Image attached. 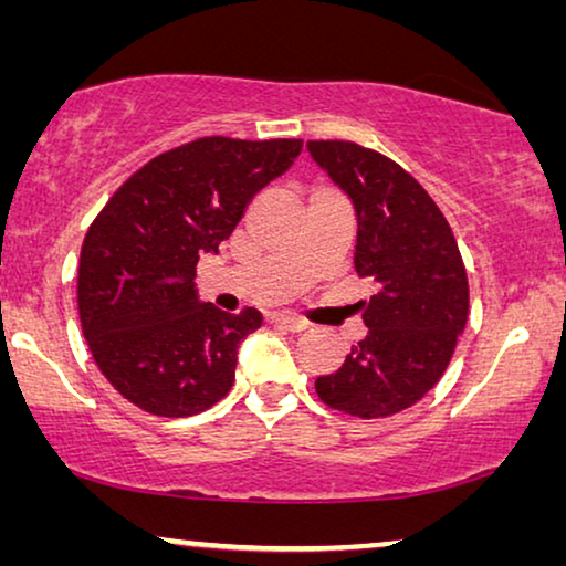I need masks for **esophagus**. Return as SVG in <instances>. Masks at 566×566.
<instances>
[{"label": "esophagus", "mask_w": 566, "mask_h": 566, "mask_svg": "<svg viewBox=\"0 0 566 566\" xmlns=\"http://www.w3.org/2000/svg\"><path fill=\"white\" fill-rule=\"evenodd\" d=\"M270 322L281 324V327L291 329V332H301V329L308 327L306 319H301V316H293V314H273V316H270Z\"/></svg>", "instance_id": "34e87169"}]
</instances>
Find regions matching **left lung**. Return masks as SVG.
<instances>
[{"mask_svg": "<svg viewBox=\"0 0 566 566\" xmlns=\"http://www.w3.org/2000/svg\"><path fill=\"white\" fill-rule=\"evenodd\" d=\"M308 151L353 198L355 273L378 291L363 301L368 335L316 394L339 412L378 420L420 401L446 374L469 316V277L446 216L386 154L339 138Z\"/></svg>", "mask_w": 566, "mask_h": 566, "instance_id": "obj_1", "label": "left lung"}]
</instances>
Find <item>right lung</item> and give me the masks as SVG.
Returning a JSON list of instances; mask_svg holds the SVG:
<instances>
[{
	"instance_id": "obj_1",
	"label": "right lung",
	"mask_w": 566,
	"mask_h": 566,
	"mask_svg": "<svg viewBox=\"0 0 566 566\" xmlns=\"http://www.w3.org/2000/svg\"><path fill=\"white\" fill-rule=\"evenodd\" d=\"M301 138L200 136L138 167L90 223L76 306L97 368L144 412L190 417L234 384L237 347L258 308L196 298V265L216 252L258 190L301 154Z\"/></svg>"
}]
</instances>
